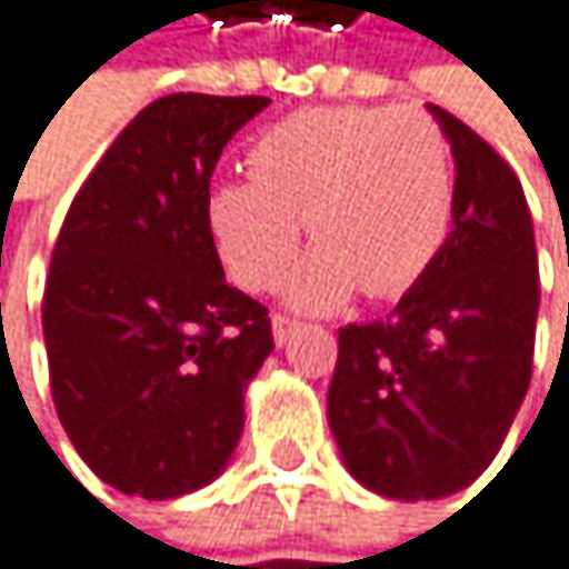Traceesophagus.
I'll use <instances>...</instances> for the list:
<instances>
[{"label":"esophagus","instance_id":"1","mask_svg":"<svg viewBox=\"0 0 569 569\" xmlns=\"http://www.w3.org/2000/svg\"><path fill=\"white\" fill-rule=\"evenodd\" d=\"M297 331H300V323H297V320L282 317V313H276V317H272V341H276L279 348H282V345H290Z\"/></svg>","mask_w":569,"mask_h":569}]
</instances>
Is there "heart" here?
I'll use <instances>...</instances> for the list:
<instances>
[{
    "label": "heart",
    "instance_id": "heart-1",
    "mask_svg": "<svg viewBox=\"0 0 569 569\" xmlns=\"http://www.w3.org/2000/svg\"><path fill=\"white\" fill-rule=\"evenodd\" d=\"M252 180L211 190L208 218L228 272L266 290L297 256L290 303L335 310L361 287L396 297L440 256L453 224V160L443 129L396 104L307 108L276 122L249 152Z\"/></svg>",
    "mask_w": 569,
    "mask_h": 569
}]
</instances>
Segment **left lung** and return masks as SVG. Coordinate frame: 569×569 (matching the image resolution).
Returning a JSON list of instances; mask_svg holds the SVG:
<instances>
[{"label":"left lung","instance_id":"8db88e82","mask_svg":"<svg viewBox=\"0 0 569 569\" xmlns=\"http://www.w3.org/2000/svg\"><path fill=\"white\" fill-rule=\"evenodd\" d=\"M453 157V228L386 320L348 323L327 423L358 485L443 498L478 481L532 379L539 259L519 177L461 119L427 104Z\"/></svg>","mask_w":569,"mask_h":569}]
</instances>
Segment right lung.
Returning a JSON list of instances; mask_svg holds the SVG:
<instances>
[{
	"mask_svg": "<svg viewBox=\"0 0 569 569\" xmlns=\"http://www.w3.org/2000/svg\"><path fill=\"white\" fill-rule=\"evenodd\" d=\"M269 98L167 94L122 129L63 218L43 293L57 417L126 495L211 485L272 351L266 307L228 287L208 201L228 139Z\"/></svg>",
	"mask_w": 569,
	"mask_h": 569,
	"instance_id": "obj_1",
	"label": "right lung"
}]
</instances>
